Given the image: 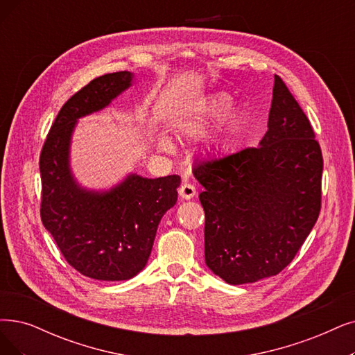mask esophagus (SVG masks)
I'll list each match as a JSON object with an SVG mask.
<instances>
[{
  "label": "esophagus",
  "instance_id": "1",
  "mask_svg": "<svg viewBox=\"0 0 355 355\" xmlns=\"http://www.w3.org/2000/svg\"><path fill=\"white\" fill-rule=\"evenodd\" d=\"M179 195L182 200H192V198L196 195V188L189 182H183L179 188Z\"/></svg>",
  "mask_w": 355,
  "mask_h": 355
}]
</instances>
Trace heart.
<instances>
[{"label": "heart", "mask_w": 355, "mask_h": 355, "mask_svg": "<svg viewBox=\"0 0 355 355\" xmlns=\"http://www.w3.org/2000/svg\"><path fill=\"white\" fill-rule=\"evenodd\" d=\"M230 105H232L230 96H227L224 93L212 94V96L207 97L205 101L196 107L193 115L189 119H183L180 122V128L188 134L200 132L207 123L221 118L227 112V109L230 107ZM160 147L166 151L172 148V146H170V141L166 137H163L160 139Z\"/></svg>", "instance_id": "1"}]
</instances>
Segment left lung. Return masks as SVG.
I'll return each mask as SVG.
<instances>
[{
  "label": "left lung",
  "instance_id": "8db88e82",
  "mask_svg": "<svg viewBox=\"0 0 355 355\" xmlns=\"http://www.w3.org/2000/svg\"><path fill=\"white\" fill-rule=\"evenodd\" d=\"M323 159L315 131L275 76L259 147L196 163L204 187L205 263L233 286L279 274L320 212Z\"/></svg>",
  "mask_w": 355,
  "mask_h": 355
}]
</instances>
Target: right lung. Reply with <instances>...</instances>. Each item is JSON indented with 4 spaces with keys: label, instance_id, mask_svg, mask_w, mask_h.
Wrapping results in <instances>:
<instances>
[{
    "label": "right lung",
    "instance_id": "right-lung-1",
    "mask_svg": "<svg viewBox=\"0 0 355 355\" xmlns=\"http://www.w3.org/2000/svg\"><path fill=\"white\" fill-rule=\"evenodd\" d=\"M130 71L105 74L68 98L40 153V218L65 261L83 275L125 281L147 265L157 227L178 201L180 178L126 176L109 191L80 187L69 168V144L77 121L102 110L131 87Z\"/></svg>",
    "mask_w": 355,
    "mask_h": 355
}]
</instances>
